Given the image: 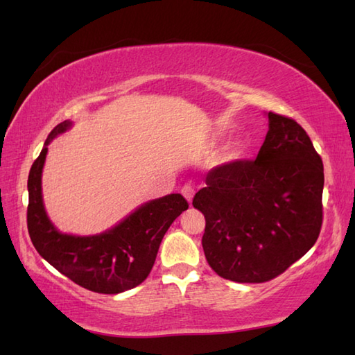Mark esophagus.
<instances>
[{
  "label": "esophagus",
  "mask_w": 355,
  "mask_h": 355,
  "mask_svg": "<svg viewBox=\"0 0 355 355\" xmlns=\"http://www.w3.org/2000/svg\"><path fill=\"white\" fill-rule=\"evenodd\" d=\"M182 193H183V197L189 201V202H192V198H193V193H195V189H193V186L191 184V183H186L183 187H182Z\"/></svg>",
  "instance_id": "obj_1"
}]
</instances>
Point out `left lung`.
<instances>
[{"label": "left lung", "mask_w": 355, "mask_h": 355, "mask_svg": "<svg viewBox=\"0 0 355 355\" xmlns=\"http://www.w3.org/2000/svg\"><path fill=\"white\" fill-rule=\"evenodd\" d=\"M323 163L296 120L268 112L254 160L210 169L192 205L206 218L209 266L233 282L261 284L310 250L323 220Z\"/></svg>", "instance_id": "1"}]
</instances>
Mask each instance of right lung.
Here are the masks:
<instances>
[{
	"label": "right lung",
	"instance_id": "1",
	"mask_svg": "<svg viewBox=\"0 0 355 355\" xmlns=\"http://www.w3.org/2000/svg\"><path fill=\"white\" fill-rule=\"evenodd\" d=\"M71 126L56 125L44 143L28 173L27 229L42 258L84 288L117 294L140 285L153 270L164 233L189 207L183 195L171 193L140 206L122 223L94 236H73L58 232L45 214L41 175L49 143Z\"/></svg>",
	"mask_w": 355,
	"mask_h": 355
}]
</instances>
